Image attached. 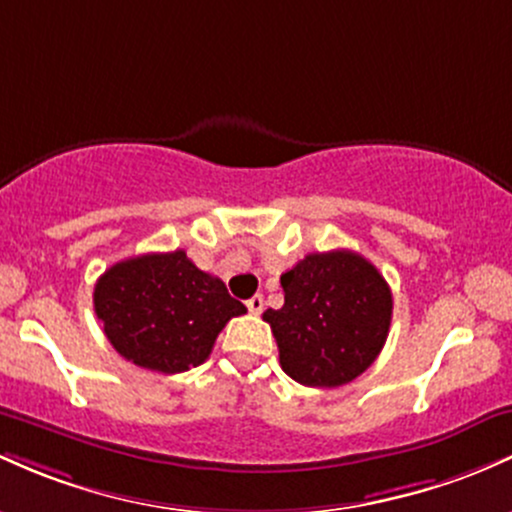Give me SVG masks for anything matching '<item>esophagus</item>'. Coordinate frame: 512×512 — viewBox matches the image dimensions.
Here are the masks:
<instances>
[{"mask_svg":"<svg viewBox=\"0 0 512 512\" xmlns=\"http://www.w3.org/2000/svg\"><path fill=\"white\" fill-rule=\"evenodd\" d=\"M263 304H266V300H263V295H254L251 300H246V307H249L251 314H261L263 312Z\"/></svg>","mask_w":512,"mask_h":512,"instance_id":"esophagus-1","label":"esophagus"}]
</instances>
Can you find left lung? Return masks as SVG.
Segmentation results:
<instances>
[{
  "instance_id": "obj_1",
  "label": "left lung",
  "mask_w": 512,
  "mask_h": 512,
  "mask_svg": "<svg viewBox=\"0 0 512 512\" xmlns=\"http://www.w3.org/2000/svg\"><path fill=\"white\" fill-rule=\"evenodd\" d=\"M285 304L266 309L280 367L304 387H341L375 363L392 324V290L355 251L304 256L280 275Z\"/></svg>"
}]
</instances>
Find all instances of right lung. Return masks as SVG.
Returning a JSON list of instances; mask_svg holds the SVG:
<instances>
[{"mask_svg":"<svg viewBox=\"0 0 512 512\" xmlns=\"http://www.w3.org/2000/svg\"><path fill=\"white\" fill-rule=\"evenodd\" d=\"M96 317L125 360L176 375L208 360L217 333L246 307L186 251L142 254L108 268L94 287Z\"/></svg>","mask_w":512,"mask_h":512,"instance_id":"add662e5","label":"right lung"}]
</instances>
